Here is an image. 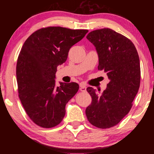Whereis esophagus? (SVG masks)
<instances>
[{
  "label": "esophagus",
  "mask_w": 154,
  "mask_h": 154,
  "mask_svg": "<svg viewBox=\"0 0 154 154\" xmlns=\"http://www.w3.org/2000/svg\"><path fill=\"white\" fill-rule=\"evenodd\" d=\"M80 87H81V88H80V90H81V92H86V89H87V88H86L85 84L81 83V85H80Z\"/></svg>",
  "instance_id": "1"
}]
</instances>
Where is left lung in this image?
I'll use <instances>...</instances> for the list:
<instances>
[{
  "label": "left lung",
  "instance_id": "obj_1",
  "mask_svg": "<svg viewBox=\"0 0 154 154\" xmlns=\"http://www.w3.org/2000/svg\"><path fill=\"white\" fill-rule=\"evenodd\" d=\"M86 38L97 52L98 69L106 73L110 81L101 94L92 87L87 88L92 100L85 114L92 125L109 128L132 108L140 85V58L132 42L111 29L92 31Z\"/></svg>",
  "mask_w": 154,
  "mask_h": 154
}]
</instances>
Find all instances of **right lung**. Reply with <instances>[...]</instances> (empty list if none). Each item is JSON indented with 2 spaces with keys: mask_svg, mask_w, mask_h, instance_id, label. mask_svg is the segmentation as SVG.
<instances>
[{
  "mask_svg": "<svg viewBox=\"0 0 154 154\" xmlns=\"http://www.w3.org/2000/svg\"><path fill=\"white\" fill-rule=\"evenodd\" d=\"M88 30L50 26L33 33L24 42L17 63L19 97L27 115L40 127L50 128L64 119L65 106L76 94V83L55 85L57 67L66 62L70 48Z\"/></svg>",
  "mask_w": 154,
  "mask_h": 154,
  "instance_id": "obj_1",
  "label": "right lung"
}]
</instances>
